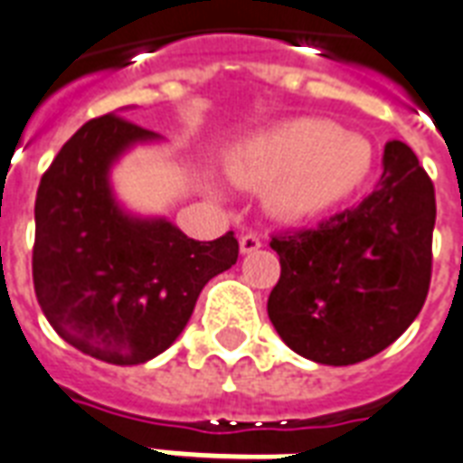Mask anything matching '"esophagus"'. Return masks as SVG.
<instances>
[{
    "label": "esophagus",
    "mask_w": 463,
    "mask_h": 463,
    "mask_svg": "<svg viewBox=\"0 0 463 463\" xmlns=\"http://www.w3.org/2000/svg\"><path fill=\"white\" fill-rule=\"evenodd\" d=\"M262 245V238H260L257 232H247V235L240 238V252H242V255H250V252H255V250H260Z\"/></svg>",
    "instance_id": "esophagus-1"
}]
</instances>
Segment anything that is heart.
<instances>
[{"instance_id":"1","label":"heart","mask_w":463,"mask_h":463,"mask_svg":"<svg viewBox=\"0 0 463 463\" xmlns=\"http://www.w3.org/2000/svg\"><path fill=\"white\" fill-rule=\"evenodd\" d=\"M223 169L238 186H264L271 213L296 223L354 199L373 172V147L357 130L301 116L238 140L223 155ZM208 189L223 196L218 184Z\"/></svg>"}]
</instances>
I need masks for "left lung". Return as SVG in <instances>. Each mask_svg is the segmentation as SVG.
<instances>
[{
  "mask_svg": "<svg viewBox=\"0 0 463 463\" xmlns=\"http://www.w3.org/2000/svg\"><path fill=\"white\" fill-rule=\"evenodd\" d=\"M435 186L401 140L379 186L317 228L271 238L281 277L267 313L296 354L349 366L379 354L418 317L432 274Z\"/></svg>",
  "mask_w": 463,
  "mask_h": 463,
  "instance_id": "1",
  "label": "left lung"
}]
</instances>
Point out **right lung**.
I'll list each match as a JSON object with an SVG mask.
<instances>
[{"label": "right lung", "instance_id": "right-lung-1", "mask_svg": "<svg viewBox=\"0 0 463 463\" xmlns=\"http://www.w3.org/2000/svg\"><path fill=\"white\" fill-rule=\"evenodd\" d=\"M160 136L121 116L84 123L35 194L33 287L72 347L109 364H146L182 335L201 288L238 262L232 232L199 242L165 216L116 199L111 169Z\"/></svg>", "mask_w": 463, "mask_h": 463}]
</instances>
